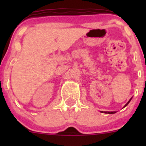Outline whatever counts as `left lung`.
<instances>
[{
  "instance_id": "left-lung-1",
  "label": "left lung",
  "mask_w": 146,
  "mask_h": 146,
  "mask_svg": "<svg viewBox=\"0 0 146 146\" xmlns=\"http://www.w3.org/2000/svg\"><path fill=\"white\" fill-rule=\"evenodd\" d=\"M131 100H129V102H128L126 103V104H125V106H124V107H126V106H127V104H129V102L131 101ZM101 112H102V113H103V111H101ZM104 112L105 113V114H114V113H116L115 111H104Z\"/></svg>"
}]
</instances>
